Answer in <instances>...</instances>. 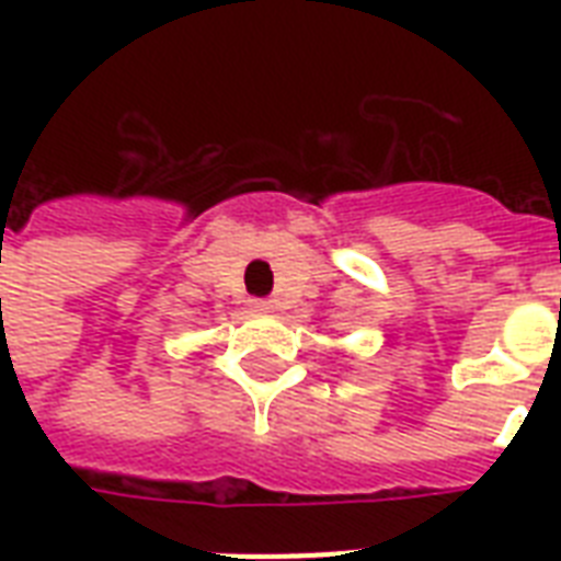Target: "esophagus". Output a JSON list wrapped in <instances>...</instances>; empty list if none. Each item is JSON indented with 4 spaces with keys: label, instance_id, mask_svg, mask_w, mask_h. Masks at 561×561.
<instances>
[{
    "label": "esophagus",
    "instance_id": "34e87169",
    "mask_svg": "<svg viewBox=\"0 0 561 561\" xmlns=\"http://www.w3.org/2000/svg\"><path fill=\"white\" fill-rule=\"evenodd\" d=\"M250 308H253L255 314H267V311H273L271 302H264V299H253V302H250Z\"/></svg>",
    "mask_w": 561,
    "mask_h": 561
}]
</instances>
